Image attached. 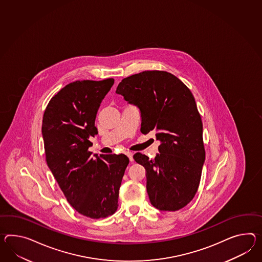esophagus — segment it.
Listing matches in <instances>:
<instances>
[{
	"mask_svg": "<svg viewBox=\"0 0 262 262\" xmlns=\"http://www.w3.org/2000/svg\"><path fill=\"white\" fill-rule=\"evenodd\" d=\"M126 155L128 156V159H129L130 162H134V154H132V152H129V151H128V152H126Z\"/></svg>",
	"mask_w": 262,
	"mask_h": 262,
	"instance_id": "1",
	"label": "esophagus"
}]
</instances>
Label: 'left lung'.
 I'll return each mask as SVG.
<instances>
[{"label":"left lung","mask_w":262,"mask_h":262,"mask_svg":"<svg viewBox=\"0 0 262 262\" xmlns=\"http://www.w3.org/2000/svg\"><path fill=\"white\" fill-rule=\"evenodd\" d=\"M116 94L140 110L141 133L154 132L160 154L154 160L134 155L146 169L154 207L177 211L198 190L205 160L203 122L190 90L165 71H144L122 79Z\"/></svg>","instance_id":"8db88e82"}]
</instances>
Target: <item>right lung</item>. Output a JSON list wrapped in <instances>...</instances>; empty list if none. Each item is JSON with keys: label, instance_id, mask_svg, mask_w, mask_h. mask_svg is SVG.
Here are the masks:
<instances>
[{"label": "right lung", "instance_id": "1", "mask_svg": "<svg viewBox=\"0 0 262 262\" xmlns=\"http://www.w3.org/2000/svg\"><path fill=\"white\" fill-rule=\"evenodd\" d=\"M114 78L77 80L53 96L42 118L45 157L68 203L79 214L100 219L117 210L122 178L128 165L124 154L100 156L88 150L98 134L96 114Z\"/></svg>", "mask_w": 262, "mask_h": 262}]
</instances>
